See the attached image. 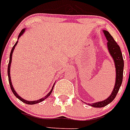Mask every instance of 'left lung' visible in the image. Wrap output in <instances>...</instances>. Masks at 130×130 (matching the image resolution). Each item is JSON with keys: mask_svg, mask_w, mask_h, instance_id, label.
I'll return each instance as SVG.
<instances>
[{"mask_svg": "<svg viewBox=\"0 0 130 130\" xmlns=\"http://www.w3.org/2000/svg\"><path fill=\"white\" fill-rule=\"evenodd\" d=\"M104 35H105L106 40H108V49L110 54L113 58L114 62V65L116 67V83L114 85V88L112 90V93L110 96L106 100L100 101V102H95L93 104H87L95 108H102L105 106L108 105L110 102L113 101L116 98L118 90L120 89L123 79V71H124V59H123L122 53L121 52L120 47L118 43L114 40L113 37L110 34L108 31L106 30H103Z\"/></svg>", "mask_w": 130, "mask_h": 130, "instance_id": "left-lung-1", "label": "left lung"}]
</instances>
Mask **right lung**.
I'll return each instance as SVG.
<instances>
[{"label":"right lung","mask_w":130,"mask_h":130,"mask_svg":"<svg viewBox=\"0 0 130 130\" xmlns=\"http://www.w3.org/2000/svg\"><path fill=\"white\" fill-rule=\"evenodd\" d=\"M25 31V29H23L21 31H20V33L19 36H18V39H19V38L20 36H21L22 35L24 34V32ZM18 41H17L16 42V43L14 44V45L13 46L11 52H10V60H9V63H8V81H9V84H10V89H11L12 91L13 94H14L15 96L16 97V98H18V99H19L20 100H21L22 102H23L24 103H26V104H37V103H39V102H42L43 100H44L45 99H46L47 97L49 96L51 94V93H52V90H53V87H52V90H51V91H50V92H49L47 94L46 96H45L43 98H42V99H39V100H34V101H28V100H24V99H23L22 98L21 96H20L19 95H18V94H17V92L15 91L14 89V87H13L12 86V82H11V78H10V65H11V62H12V53H13V51H14V50L15 47H16V45H17V43H18Z\"/></svg>","instance_id":"1"}]
</instances>
